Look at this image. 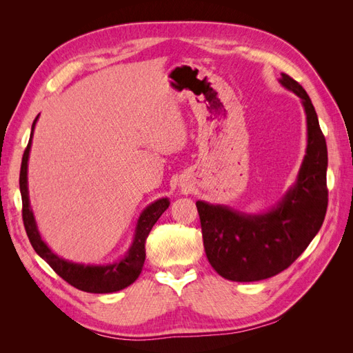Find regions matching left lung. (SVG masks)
I'll use <instances>...</instances> for the list:
<instances>
[{
    "label": "left lung",
    "instance_id": "8db88e82",
    "mask_svg": "<svg viewBox=\"0 0 353 353\" xmlns=\"http://www.w3.org/2000/svg\"><path fill=\"white\" fill-rule=\"evenodd\" d=\"M279 82L302 100L306 113V154L293 187L279 205L263 213L196 201L208 259L213 270L231 281H259L288 268L325 218L328 157L316 112L301 83L285 73Z\"/></svg>",
    "mask_w": 353,
    "mask_h": 353
}]
</instances>
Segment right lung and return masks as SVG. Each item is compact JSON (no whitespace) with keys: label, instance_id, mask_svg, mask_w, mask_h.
I'll list each match as a JSON object with an SVG mask.
<instances>
[{"label":"right lung","instance_id":"1","mask_svg":"<svg viewBox=\"0 0 353 353\" xmlns=\"http://www.w3.org/2000/svg\"><path fill=\"white\" fill-rule=\"evenodd\" d=\"M39 114L35 117L34 123H32L30 138L26 150L23 153L22 166H20V194H22V216L25 230L29 237L34 250L44 259L52 270L59 274L63 280L68 281L70 285L79 288L82 292L87 293H114L123 290L125 287L131 285L138 275L143 271V265L145 261V240L150 234L152 228L160 215L169 208V199L163 197L153 201L148 205L143 212L140 218H138L134 240L130 245V249L125 253L123 258L117 259L116 262L105 263V265H85L77 263L68 259H63L48 248L47 243L42 240L41 234L37 227V221L34 216V212L30 208L29 201V190H28V162H29V153L32 145V137H34V130L38 121Z\"/></svg>","mask_w":353,"mask_h":353}]
</instances>
